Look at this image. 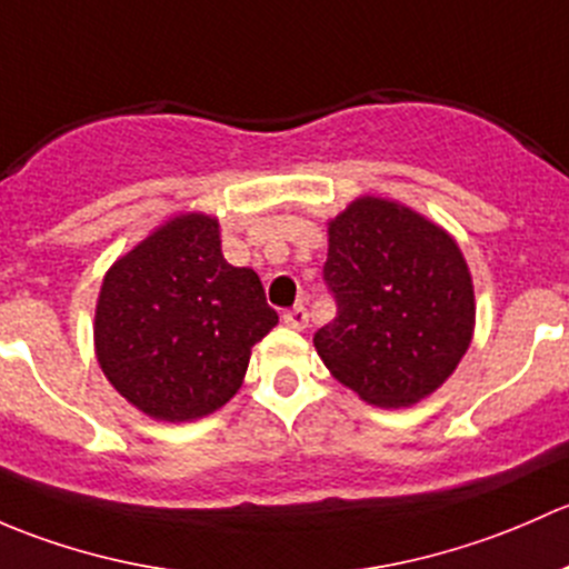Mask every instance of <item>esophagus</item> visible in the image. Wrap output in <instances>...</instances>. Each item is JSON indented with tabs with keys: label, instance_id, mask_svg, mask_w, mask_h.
Listing matches in <instances>:
<instances>
[{
	"label": "esophagus",
	"instance_id": "34e87169",
	"mask_svg": "<svg viewBox=\"0 0 569 569\" xmlns=\"http://www.w3.org/2000/svg\"><path fill=\"white\" fill-rule=\"evenodd\" d=\"M282 318L290 328H303L309 323V312H307V307H303V303H296L292 309H287Z\"/></svg>",
	"mask_w": 569,
	"mask_h": 569
}]
</instances>
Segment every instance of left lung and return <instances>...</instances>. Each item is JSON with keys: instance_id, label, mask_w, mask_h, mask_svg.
I'll return each mask as SVG.
<instances>
[{"instance_id": "left-lung-1", "label": "left lung", "mask_w": 569, "mask_h": 569, "mask_svg": "<svg viewBox=\"0 0 569 569\" xmlns=\"http://www.w3.org/2000/svg\"><path fill=\"white\" fill-rule=\"evenodd\" d=\"M323 282L337 318L315 348L361 400L400 408L455 372L473 331V287L458 243L413 210L356 199L328 224Z\"/></svg>"}]
</instances>
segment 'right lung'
<instances>
[{
	"label": "right lung",
	"instance_id": "obj_1",
	"mask_svg": "<svg viewBox=\"0 0 569 569\" xmlns=\"http://www.w3.org/2000/svg\"><path fill=\"white\" fill-rule=\"evenodd\" d=\"M277 323L260 277L221 254L219 221L189 213L107 273L96 312L98 361L139 411L189 421L241 389L251 345Z\"/></svg>",
	"mask_w": 569,
	"mask_h": 569
}]
</instances>
